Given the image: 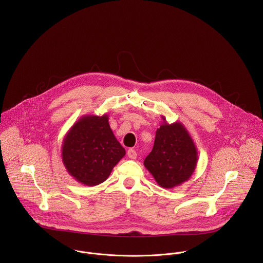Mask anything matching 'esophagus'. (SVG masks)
I'll list each match as a JSON object with an SVG mask.
<instances>
[{"instance_id":"34e87169","label":"esophagus","mask_w":263,"mask_h":263,"mask_svg":"<svg viewBox=\"0 0 263 263\" xmlns=\"http://www.w3.org/2000/svg\"><path fill=\"white\" fill-rule=\"evenodd\" d=\"M127 156H128V158H130V159H136V158H137V152L130 148V149L127 150Z\"/></svg>"}]
</instances>
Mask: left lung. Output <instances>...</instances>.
Here are the masks:
<instances>
[{"instance_id":"obj_1","label":"left lung","mask_w":263,"mask_h":263,"mask_svg":"<svg viewBox=\"0 0 263 263\" xmlns=\"http://www.w3.org/2000/svg\"><path fill=\"white\" fill-rule=\"evenodd\" d=\"M163 123L157 128L153 150L144 161L145 167L163 188H173L187 181L198 160L196 146L186 127L179 121Z\"/></svg>"}]
</instances>
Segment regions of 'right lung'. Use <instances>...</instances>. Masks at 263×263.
<instances>
[{"mask_svg": "<svg viewBox=\"0 0 263 263\" xmlns=\"http://www.w3.org/2000/svg\"><path fill=\"white\" fill-rule=\"evenodd\" d=\"M108 115H84L66 134L62 160L79 183L95 186L104 182L125 150L116 140Z\"/></svg>", "mask_w": 263, "mask_h": 263, "instance_id": "obj_1", "label": "right lung"}]
</instances>
